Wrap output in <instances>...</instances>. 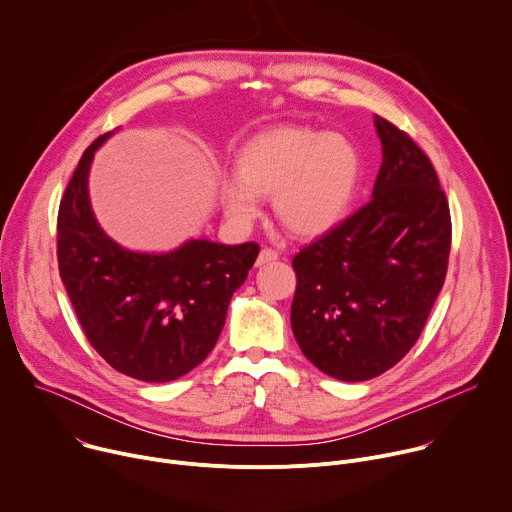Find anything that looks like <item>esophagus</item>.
<instances>
[{"mask_svg": "<svg viewBox=\"0 0 512 512\" xmlns=\"http://www.w3.org/2000/svg\"><path fill=\"white\" fill-rule=\"evenodd\" d=\"M275 259H279V253L277 251H273V249H261V253H259V257H257V261H255V265L257 267H261V265H265V263H271V261H275Z\"/></svg>", "mask_w": 512, "mask_h": 512, "instance_id": "1", "label": "esophagus"}]
</instances>
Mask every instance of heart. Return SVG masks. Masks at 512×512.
I'll return each instance as SVG.
<instances>
[{"instance_id":"1","label":"heart","mask_w":512,"mask_h":512,"mask_svg":"<svg viewBox=\"0 0 512 512\" xmlns=\"http://www.w3.org/2000/svg\"><path fill=\"white\" fill-rule=\"evenodd\" d=\"M237 176L221 182V204L235 227H249L271 196L277 221L300 237L336 229L350 208L360 158L348 137L306 125H277L247 139Z\"/></svg>"}]
</instances>
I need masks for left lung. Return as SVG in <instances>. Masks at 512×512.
<instances>
[{
  "mask_svg": "<svg viewBox=\"0 0 512 512\" xmlns=\"http://www.w3.org/2000/svg\"><path fill=\"white\" fill-rule=\"evenodd\" d=\"M383 164L371 200L302 249L291 330L324 375L369 381L417 342L444 287L452 223L419 145L375 115Z\"/></svg>",
  "mask_w": 512,
  "mask_h": 512,
  "instance_id": "8db88e82",
  "label": "left lung"
}]
</instances>
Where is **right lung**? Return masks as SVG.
<instances>
[{
    "instance_id": "obj_1",
    "label": "right lung",
    "mask_w": 512,
    "mask_h": 512,
    "mask_svg": "<svg viewBox=\"0 0 512 512\" xmlns=\"http://www.w3.org/2000/svg\"><path fill=\"white\" fill-rule=\"evenodd\" d=\"M95 139L58 210V269L93 348L111 367L145 383H170L210 354L235 291L259 245L188 239L166 253L131 251L99 225L89 196Z\"/></svg>"
}]
</instances>
